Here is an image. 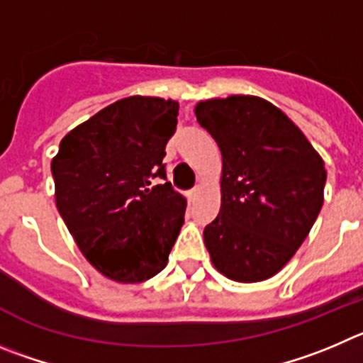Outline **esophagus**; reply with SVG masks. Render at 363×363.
I'll list each match as a JSON object with an SVG mask.
<instances>
[{"label":"esophagus","instance_id":"1","mask_svg":"<svg viewBox=\"0 0 363 363\" xmlns=\"http://www.w3.org/2000/svg\"><path fill=\"white\" fill-rule=\"evenodd\" d=\"M199 194H201V188H194L191 191H188V201L195 202V201H197Z\"/></svg>","mask_w":363,"mask_h":363}]
</instances>
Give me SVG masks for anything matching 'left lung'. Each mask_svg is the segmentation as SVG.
Wrapping results in <instances>:
<instances>
[{"mask_svg":"<svg viewBox=\"0 0 363 363\" xmlns=\"http://www.w3.org/2000/svg\"><path fill=\"white\" fill-rule=\"evenodd\" d=\"M199 125L222 153L220 211L204 228L215 269L235 282L277 275L311 231L328 172L302 130L269 101H201Z\"/></svg>","mask_w":363,"mask_h":363,"instance_id":"1","label":"left lung"}]
</instances>
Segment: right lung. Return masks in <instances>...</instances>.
I'll return each instance as SVG.
<instances>
[{"label": "right lung", "mask_w": 363, "mask_h": 363, "mask_svg": "<svg viewBox=\"0 0 363 363\" xmlns=\"http://www.w3.org/2000/svg\"><path fill=\"white\" fill-rule=\"evenodd\" d=\"M177 116L174 99L125 97L70 130L52 159L57 211L106 279L145 282L168 264L186 199L153 179H166L162 159Z\"/></svg>", "instance_id": "obj_1"}]
</instances>
